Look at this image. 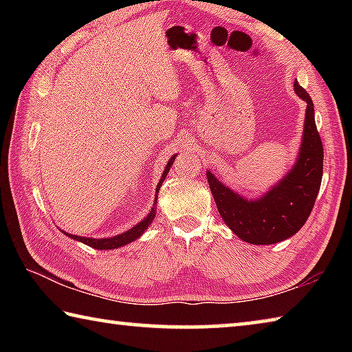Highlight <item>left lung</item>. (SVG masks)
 <instances>
[{
  "instance_id": "left-lung-1",
  "label": "left lung",
  "mask_w": 352,
  "mask_h": 352,
  "mask_svg": "<svg viewBox=\"0 0 352 352\" xmlns=\"http://www.w3.org/2000/svg\"><path fill=\"white\" fill-rule=\"evenodd\" d=\"M295 93L307 102L305 133L298 160L285 178L264 197L245 200L206 172L219 214L231 231L253 245L289 239L301 230L317 200L323 177V142L315 126L314 104L309 93L295 82Z\"/></svg>"
}]
</instances>
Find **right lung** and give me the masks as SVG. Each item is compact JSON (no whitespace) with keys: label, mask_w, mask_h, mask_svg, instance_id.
Instances as JSON below:
<instances>
[{"label":"right lung","mask_w":352,"mask_h":352,"mask_svg":"<svg viewBox=\"0 0 352 352\" xmlns=\"http://www.w3.org/2000/svg\"><path fill=\"white\" fill-rule=\"evenodd\" d=\"M175 157H177V155H174V157H172V158L169 160L168 166H166V169H164L163 175H162V180H160L158 186H157V194H158L160 188H162L163 180L166 178V175H168V172H169V169H170L172 163H174ZM157 194H155L153 206L157 205V201H158ZM155 211H157V208H152V211L147 214V217L142 219L141 222H140L138 225H135L132 230H129V231H126V233H122V234H119V236H115V237H109V239H91V237H82V236H74V234H68V233H65V234L69 236L71 239H76V241H79V242H83V243H87L88 247H93V248H98V250L119 248V247L126 245V243H129V242H133L135 239H138V237H140L142 233H144V231L148 228V225H151L152 220L155 219Z\"/></svg>","instance_id":"right-lung-1"}]
</instances>
